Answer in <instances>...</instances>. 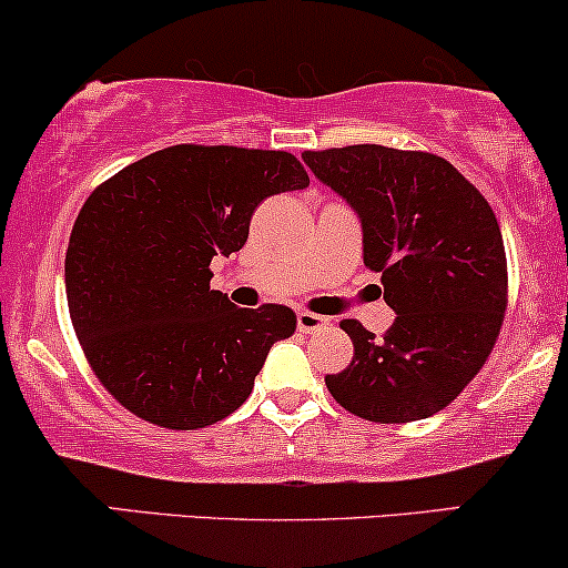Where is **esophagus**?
Listing matches in <instances>:
<instances>
[{"instance_id":"1","label":"esophagus","mask_w":568,"mask_h":568,"mask_svg":"<svg viewBox=\"0 0 568 568\" xmlns=\"http://www.w3.org/2000/svg\"><path fill=\"white\" fill-rule=\"evenodd\" d=\"M326 326H328V318L318 316V313H311V311H300L297 313V328L303 334H316Z\"/></svg>"}]
</instances>
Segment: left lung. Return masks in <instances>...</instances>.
I'll use <instances>...</instances> for the list:
<instances>
[{"instance_id": "obj_1", "label": "left lung", "mask_w": 568, "mask_h": 568, "mask_svg": "<svg viewBox=\"0 0 568 568\" xmlns=\"http://www.w3.org/2000/svg\"><path fill=\"white\" fill-rule=\"evenodd\" d=\"M316 176L358 210L363 263L397 313L382 337L345 318L353 361L328 374L342 408L408 424L450 405L485 366L508 307V263L489 202L445 158L382 144L305 150Z\"/></svg>"}]
</instances>
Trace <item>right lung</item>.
I'll return each instance as SVG.
<instances>
[{
    "label": "right lung",
    "mask_w": 568,
    "mask_h": 568,
    "mask_svg": "<svg viewBox=\"0 0 568 568\" xmlns=\"http://www.w3.org/2000/svg\"><path fill=\"white\" fill-rule=\"evenodd\" d=\"M311 184L284 150L176 144L102 181L65 252V295L91 371L125 410L202 429L247 400L286 305L236 307L210 290V261L242 250L255 207Z\"/></svg>",
    "instance_id": "right-lung-1"
}]
</instances>
